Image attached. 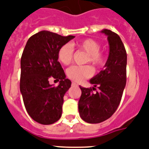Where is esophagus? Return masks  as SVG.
<instances>
[{
	"label": "esophagus",
	"instance_id": "1",
	"mask_svg": "<svg viewBox=\"0 0 149 149\" xmlns=\"http://www.w3.org/2000/svg\"><path fill=\"white\" fill-rule=\"evenodd\" d=\"M72 85H73V86H78V84H76V82H74V81H73V82H72Z\"/></svg>",
	"mask_w": 149,
	"mask_h": 149
}]
</instances>
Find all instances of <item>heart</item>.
<instances>
[{"label":"heart","instance_id":"1","mask_svg":"<svg viewBox=\"0 0 149 149\" xmlns=\"http://www.w3.org/2000/svg\"><path fill=\"white\" fill-rule=\"evenodd\" d=\"M76 47L80 50L88 53L86 62L91 63L96 68H101L106 62L105 55L100 51L101 45L99 41L93 38H86L76 44ZM73 56V49L70 44L63 45L57 53L58 60L65 65L71 62ZM94 73L93 68L91 65H73L67 70V76L69 79L77 82L91 77Z\"/></svg>","mask_w":149,"mask_h":149}]
</instances>
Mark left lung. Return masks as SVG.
I'll use <instances>...</instances> for the list:
<instances>
[{
    "label": "left lung",
    "instance_id": "obj_1",
    "mask_svg": "<svg viewBox=\"0 0 149 149\" xmlns=\"http://www.w3.org/2000/svg\"><path fill=\"white\" fill-rule=\"evenodd\" d=\"M102 33L108 36L110 52L104 69L92 78L94 88L79 86L81 95L79 101L81 118L88 123H100L108 120L117 109L126 84L127 53L121 38L109 29ZM97 87L96 94L93 91Z\"/></svg>",
    "mask_w": 149,
    "mask_h": 149
}]
</instances>
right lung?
<instances>
[{"instance_id": "add662e5", "label": "right lung", "mask_w": 149, "mask_h": 149, "mask_svg": "<svg viewBox=\"0 0 149 149\" xmlns=\"http://www.w3.org/2000/svg\"><path fill=\"white\" fill-rule=\"evenodd\" d=\"M73 38L43 30L29 38L23 51L20 91L27 113L40 124H53L61 116L64 96L71 81L66 79L57 53ZM50 78L59 81L60 84L49 85Z\"/></svg>"}]
</instances>
